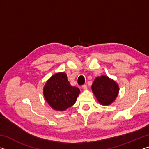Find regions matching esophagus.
I'll list each match as a JSON object with an SVG mask.
<instances>
[{
  "label": "esophagus",
  "instance_id": "obj_1",
  "mask_svg": "<svg viewBox=\"0 0 149 149\" xmlns=\"http://www.w3.org/2000/svg\"><path fill=\"white\" fill-rule=\"evenodd\" d=\"M82 89H84V90H86V89H87V85H82Z\"/></svg>",
  "mask_w": 149,
  "mask_h": 149
}]
</instances>
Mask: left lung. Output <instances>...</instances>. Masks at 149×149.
<instances>
[{
    "mask_svg": "<svg viewBox=\"0 0 149 149\" xmlns=\"http://www.w3.org/2000/svg\"><path fill=\"white\" fill-rule=\"evenodd\" d=\"M91 89L98 101L104 106L110 105L114 102L119 92L118 85L106 75L96 78Z\"/></svg>",
    "mask_w": 149,
    "mask_h": 149,
    "instance_id": "1",
    "label": "left lung"
}]
</instances>
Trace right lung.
Masks as SVG:
<instances>
[{
    "label": "right lung",
    "mask_w": 149,
    "mask_h": 149,
    "mask_svg": "<svg viewBox=\"0 0 149 149\" xmlns=\"http://www.w3.org/2000/svg\"><path fill=\"white\" fill-rule=\"evenodd\" d=\"M80 90L72 87L64 72L55 74L47 81L43 88V95L54 110L64 111L75 104Z\"/></svg>",
    "instance_id": "right-lung-1"
}]
</instances>
